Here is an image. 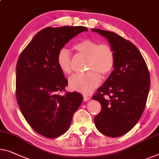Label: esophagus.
Wrapping results in <instances>:
<instances>
[{
  "label": "esophagus",
  "instance_id": "34e87169",
  "mask_svg": "<svg viewBox=\"0 0 159 159\" xmlns=\"http://www.w3.org/2000/svg\"><path fill=\"white\" fill-rule=\"evenodd\" d=\"M90 98H90L89 96H84V101H85V102H86V101L90 100Z\"/></svg>",
  "mask_w": 159,
  "mask_h": 159
}]
</instances>
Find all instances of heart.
Wrapping results in <instances>:
<instances>
[{"mask_svg":"<svg viewBox=\"0 0 159 159\" xmlns=\"http://www.w3.org/2000/svg\"><path fill=\"white\" fill-rule=\"evenodd\" d=\"M73 48L78 53L87 56L86 69L83 74H74L69 78L68 83L73 90L84 94H89L98 86L103 76L113 71L116 63L114 50L107 43L99 44L91 39H84L74 45ZM72 55L66 48H61L57 55V63L65 74L72 72Z\"/></svg>","mask_w":159,"mask_h":159,"instance_id":"obj_1","label":"heart"}]
</instances>
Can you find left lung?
<instances>
[{
  "mask_svg": "<svg viewBox=\"0 0 159 159\" xmlns=\"http://www.w3.org/2000/svg\"><path fill=\"white\" fill-rule=\"evenodd\" d=\"M91 30L107 39L116 55L114 70L92 97L101 105V112L94 117L95 125L105 136L119 137L140 119L147 101L150 75L140 51L131 41L108 30Z\"/></svg>",
  "mask_w": 159,
  "mask_h": 159,
  "instance_id": "obj_1",
  "label": "left lung"
}]
</instances>
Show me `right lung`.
Wrapping results in <instances>:
<instances>
[{
	"mask_svg": "<svg viewBox=\"0 0 159 159\" xmlns=\"http://www.w3.org/2000/svg\"><path fill=\"white\" fill-rule=\"evenodd\" d=\"M83 31L84 26L47 27L35 35L19 56L16 65V98L25 119L34 131L56 138L68 131L83 96L66 92L68 85L57 63L58 51Z\"/></svg>",
	"mask_w": 159,
	"mask_h": 159,
	"instance_id": "obj_1",
	"label": "right lung"
}]
</instances>
